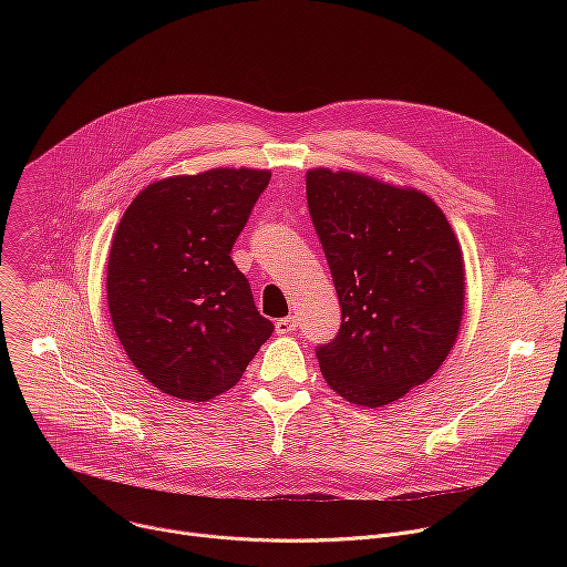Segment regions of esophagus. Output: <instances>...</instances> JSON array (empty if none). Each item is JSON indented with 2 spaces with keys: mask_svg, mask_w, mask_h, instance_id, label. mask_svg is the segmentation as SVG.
Listing matches in <instances>:
<instances>
[{
  "mask_svg": "<svg viewBox=\"0 0 567 567\" xmlns=\"http://www.w3.org/2000/svg\"><path fill=\"white\" fill-rule=\"evenodd\" d=\"M296 328H298V326H296V318H280V320L276 322V334H278V337H287V334H291Z\"/></svg>",
  "mask_w": 567,
  "mask_h": 567,
  "instance_id": "34e87169",
  "label": "esophagus"
}]
</instances>
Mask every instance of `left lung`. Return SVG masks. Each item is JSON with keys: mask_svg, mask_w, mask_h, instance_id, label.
<instances>
[{"mask_svg": "<svg viewBox=\"0 0 567 567\" xmlns=\"http://www.w3.org/2000/svg\"><path fill=\"white\" fill-rule=\"evenodd\" d=\"M307 206L341 302L337 339L316 350L346 401L381 409L426 383L457 341L464 260L422 190L350 171H307Z\"/></svg>", "mask_w": 567, "mask_h": 567, "instance_id": "obj_1", "label": "left lung"}]
</instances>
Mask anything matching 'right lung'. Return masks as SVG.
Masks as SVG:
<instances>
[{
	"label": "right lung",
	"instance_id": "1",
	"mask_svg": "<svg viewBox=\"0 0 567 567\" xmlns=\"http://www.w3.org/2000/svg\"><path fill=\"white\" fill-rule=\"evenodd\" d=\"M269 171L213 168L143 188L107 260V305L134 368L161 392L208 401L230 390L271 337L230 260Z\"/></svg>",
	"mask_w": 567,
	"mask_h": 567
}]
</instances>
